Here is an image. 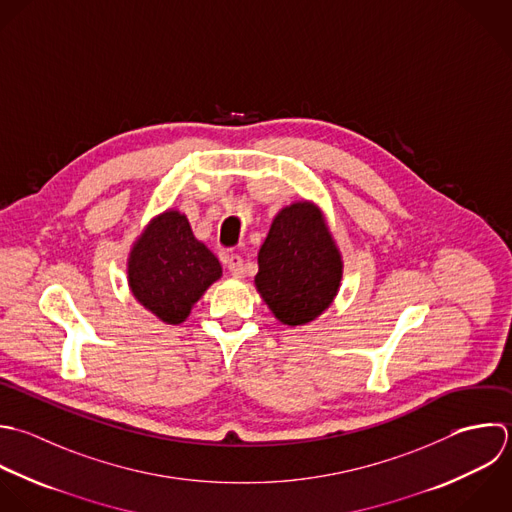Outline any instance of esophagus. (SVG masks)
Here are the masks:
<instances>
[{
    "mask_svg": "<svg viewBox=\"0 0 512 512\" xmlns=\"http://www.w3.org/2000/svg\"><path fill=\"white\" fill-rule=\"evenodd\" d=\"M227 269L233 277H243L245 275V263L241 255H231L227 257Z\"/></svg>",
    "mask_w": 512,
    "mask_h": 512,
    "instance_id": "obj_1",
    "label": "esophagus"
}]
</instances>
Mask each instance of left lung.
Returning <instances> with one entry per match:
<instances>
[{
    "mask_svg": "<svg viewBox=\"0 0 512 512\" xmlns=\"http://www.w3.org/2000/svg\"><path fill=\"white\" fill-rule=\"evenodd\" d=\"M341 275V255L321 211L307 201L281 209L259 249L255 277L275 317L291 327L313 321L335 299Z\"/></svg>",
    "mask_w": 512,
    "mask_h": 512,
    "instance_id": "1",
    "label": "left lung"
}]
</instances>
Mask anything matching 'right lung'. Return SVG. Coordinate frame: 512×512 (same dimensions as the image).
<instances>
[{
	"instance_id": "add662e5",
	"label": "right lung",
	"mask_w": 512,
	"mask_h": 512,
	"mask_svg": "<svg viewBox=\"0 0 512 512\" xmlns=\"http://www.w3.org/2000/svg\"><path fill=\"white\" fill-rule=\"evenodd\" d=\"M127 275L135 299L145 309L169 325H179L221 277V265L193 237L187 217L167 211L153 219L133 245Z\"/></svg>"
}]
</instances>
